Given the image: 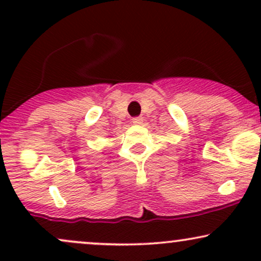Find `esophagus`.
<instances>
[{"mask_svg":"<svg viewBox=\"0 0 261 261\" xmlns=\"http://www.w3.org/2000/svg\"><path fill=\"white\" fill-rule=\"evenodd\" d=\"M142 121H143L142 116H136V118H133V122L135 125H140Z\"/></svg>","mask_w":261,"mask_h":261,"instance_id":"esophagus-1","label":"esophagus"}]
</instances>
